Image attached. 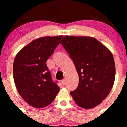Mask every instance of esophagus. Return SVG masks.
Instances as JSON below:
<instances>
[{
    "instance_id": "34e87169",
    "label": "esophagus",
    "mask_w": 127,
    "mask_h": 127,
    "mask_svg": "<svg viewBox=\"0 0 127 127\" xmlns=\"http://www.w3.org/2000/svg\"><path fill=\"white\" fill-rule=\"evenodd\" d=\"M61 83H62V84H63V85H66V79H64L63 80H61Z\"/></svg>"
}]
</instances>
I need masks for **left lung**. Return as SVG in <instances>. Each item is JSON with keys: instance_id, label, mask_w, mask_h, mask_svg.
I'll use <instances>...</instances> for the list:
<instances>
[{"instance_id": "obj_1", "label": "left lung", "mask_w": 127, "mask_h": 127, "mask_svg": "<svg viewBox=\"0 0 127 127\" xmlns=\"http://www.w3.org/2000/svg\"><path fill=\"white\" fill-rule=\"evenodd\" d=\"M60 43L72 59L79 84L71 95L85 109L98 106L109 95L115 80L116 66L111 51L92 37L66 35Z\"/></svg>"}]
</instances>
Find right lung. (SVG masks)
<instances>
[{"mask_svg": "<svg viewBox=\"0 0 127 127\" xmlns=\"http://www.w3.org/2000/svg\"><path fill=\"white\" fill-rule=\"evenodd\" d=\"M62 37L38 38L21 48L15 58V84L23 99L33 107L43 108L50 104L60 91L52 81L46 62Z\"/></svg>", "mask_w": 127, "mask_h": 127, "instance_id": "right-lung-1", "label": "right lung"}]
</instances>
